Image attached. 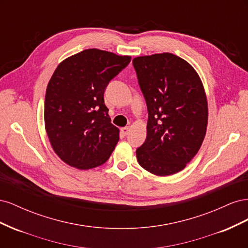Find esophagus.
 I'll use <instances>...</instances> for the list:
<instances>
[{"mask_svg": "<svg viewBox=\"0 0 248 248\" xmlns=\"http://www.w3.org/2000/svg\"><path fill=\"white\" fill-rule=\"evenodd\" d=\"M121 133L123 134V136H127V134L129 133L128 127H123V128H121Z\"/></svg>", "mask_w": 248, "mask_h": 248, "instance_id": "obj_1", "label": "esophagus"}]
</instances>
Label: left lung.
Wrapping results in <instances>:
<instances>
[{
  "label": "left lung",
  "mask_w": 248,
  "mask_h": 248,
  "mask_svg": "<svg viewBox=\"0 0 248 248\" xmlns=\"http://www.w3.org/2000/svg\"><path fill=\"white\" fill-rule=\"evenodd\" d=\"M132 63L149 114L138 161L156 176L174 175L190 162L205 139L204 86L188 62L170 52L137 57Z\"/></svg>",
  "instance_id": "obj_1"
}]
</instances>
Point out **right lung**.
<instances>
[{
  "mask_svg": "<svg viewBox=\"0 0 248 248\" xmlns=\"http://www.w3.org/2000/svg\"><path fill=\"white\" fill-rule=\"evenodd\" d=\"M130 60L90 48L58 65L46 88L44 124L51 148L68 166L94 169L114 151L120 131L110 123L103 94Z\"/></svg>",
  "mask_w": 248,
  "mask_h": 248,
  "instance_id": "1",
  "label": "right lung"
}]
</instances>
